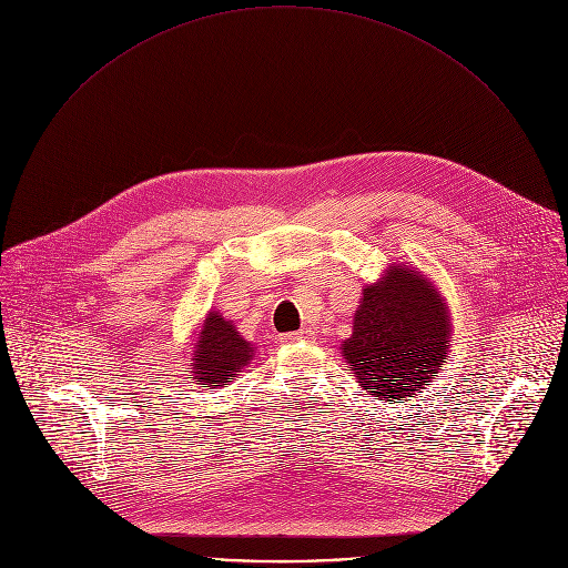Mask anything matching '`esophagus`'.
I'll list each match as a JSON object with an SVG mask.
<instances>
[{"mask_svg": "<svg viewBox=\"0 0 568 568\" xmlns=\"http://www.w3.org/2000/svg\"><path fill=\"white\" fill-rule=\"evenodd\" d=\"M287 339L290 342H312L314 339V331L312 328H301L296 333H290Z\"/></svg>", "mask_w": 568, "mask_h": 568, "instance_id": "obj_1", "label": "esophagus"}]
</instances>
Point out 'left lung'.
Returning a JSON list of instances; mask_svg holds the SVG:
<instances>
[{"label": "left lung", "mask_w": 568, "mask_h": 568, "mask_svg": "<svg viewBox=\"0 0 568 568\" xmlns=\"http://www.w3.org/2000/svg\"><path fill=\"white\" fill-rule=\"evenodd\" d=\"M452 321L436 285L409 265H390L362 290L342 355L364 395L395 404L416 397L447 357Z\"/></svg>", "instance_id": "obj_1"}]
</instances>
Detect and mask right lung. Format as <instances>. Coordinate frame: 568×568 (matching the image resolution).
Returning <instances> with one entry per match:
<instances>
[{
  "mask_svg": "<svg viewBox=\"0 0 568 568\" xmlns=\"http://www.w3.org/2000/svg\"><path fill=\"white\" fill-rule=\"evenodd\" d=\"M254 359V346L242 337L231 321L211 310L202 323L197 346L193 351V379L213 388L231 382Z\"/></svg>",
  "mask_w": 568,
  "mask_h": 568,
  "instance_id": "1",
  "label": "right lung"
}]
</instances>
